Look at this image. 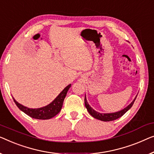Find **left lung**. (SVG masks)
Returning <instances> with one entry per match:
<instances>
[{
  "label": "left lung",
  "mask_w": 154,
  "mask_h": 154,
  "mask_svg": "<svg viewBox=\"0 0 154 154\" xmlns=\"http://www.w3.org/2000/svg\"><path fill=\"white\" fill-rule=\"evenodd\" d=\"M136 97L137 96L135 97L134 100H133V101L131 102L128 106L126 107L125 108H124L123 110L118 111V112H113V113H100V112H97V111H95L93 108H91V106L88 104V101H87V99H86V97H85V107L89 113H90L93 117H94L95 119H99L103 122H110L121 117L122 116H123L124 114H125L127 111H128L129 109L133 106Z\"/></svg>",
  "instance_id": "obj_1"
}]
</instances>
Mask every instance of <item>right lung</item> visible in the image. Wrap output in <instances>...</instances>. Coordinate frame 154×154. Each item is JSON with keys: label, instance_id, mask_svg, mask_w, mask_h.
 Returning a JSON list of instances; mask_svg holds the SVG:
<instances>
[{"label": "right lung", "instance_id": "add662e5", "mask_svg": "<svg viewBox=\"0 0 154 154\" xmlns=\"http://www.w3.org/2000/svg\"><path fill=\"white\" fill-rule=\"evenodd\" d=\"M71 85H72L70 84L68 86H66L50 104L39 108L33 109L27 108V107L23 106V105L18 103L14 98H12L18 108L21 111H23L24 113H26V115L34 118V119H49L51 118L55 117V115L58 114L60 111L61 110L62 104H63L64 102V99L65 98L66 93H67L69 89L70 88Z\"/></svg>", "mask_w": 154, "mask_h": 154}]
</instances>
